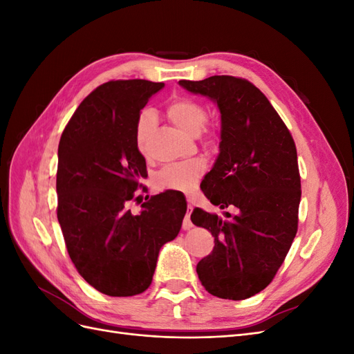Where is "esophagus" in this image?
I'll list each match as a JSON object with an SVG mask.
<instances>
[{
	"mask_svg": "<svg viewBox=\"0 0 354 354\" xmlns=\"http://www.w3.org/2000/svg\"><path fill=\"white\" fill-rule=\"evenodd\" d=\"M192 209H194V207H192L190 203H189V205H187V214H186V217H185V220H183V229H185V230H189V229L194 227V224H192V221H190Z\"/></svg>",
	"mask_w": 354,
	"mask_h": 354,
	"instance_id": "1",
	"label": "esophagus"
}]
</instances>
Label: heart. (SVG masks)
Here are the masks:
<instances>
[{
  "label": "heart",
  "instance_id": "b5f03b06",
  "mask_svg": "<svg viewBox=\"0 0 354 354\" xmlns=\"http://www.w3.org/2000/svg\"><path fill=\"white\" fill-rule=\"evenodd\" d=\"M167 116L185 133L190 136L199 134L207 145L216 143L217 133L214 128L205 127L208 111L199 102L189 97L173 99L167 106ZM155 124L156 118L152 111L145 109L137 116L134 124V143L142 155H147L149 152V140H151ZM203 171H205V162L199 158L181 160V162L168 164L160 168L153 181L159 190L190 192L198 183Z\"/></svg>",
  "mask_w": 354,
  "mask_h": 354
}]
</instances>
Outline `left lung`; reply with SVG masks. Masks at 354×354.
<instances>
[{"label": "left lung", "instance_id": "8db88e82", "mask_svg": "<svg viewBox=\"0 0 354 354\" xmlns=\"http://www.w3.org/2000/svg\"><path fill=\"white\" fill-rule=\"evenodd\" d=\"M180 85L217 102L220 155L201 189L212 205L233 209L226 218L192 212V223L214 236L211 254L196 266L199 281L218 298H250L273 281L297 234L301 178L294 138L248 80L214 75Z\"/></svg>", "mask_w": 354, "mask_h": 354}]
</instances>
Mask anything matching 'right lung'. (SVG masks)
Here are the masks:
<instances>
[{
	"mask_svg": "<svg viewBox=\"0 0 354 354\" xmlns=\"http://www.w3.org/2000/svg\"><path fill=\"white\" fill-rule=\"evenodd\" d=\"M162 87L146 80L99 85L59 142L57 220L68 254L84 279L111 297H133L151 286L160 246L177 236L186 214V201L171 190L147 196L140 214L127 209L147 177L134 124Z\"/></svg>",
	"mask_w": 354,
	"mask_h": 354,
	"instance_id": "add662e5",
	"label": "right lung"
}]
</instances>
